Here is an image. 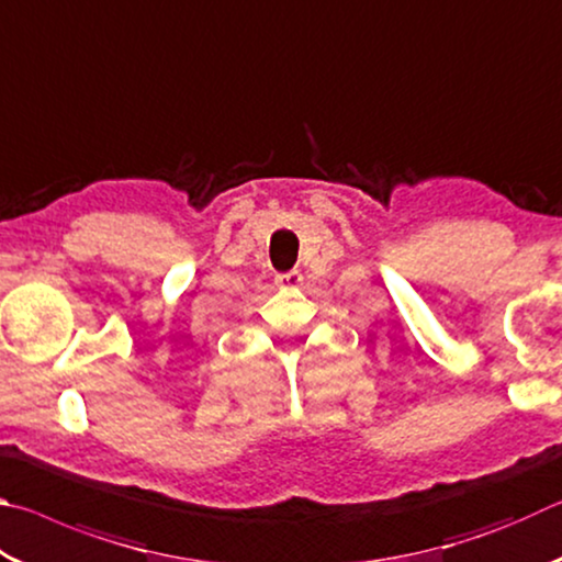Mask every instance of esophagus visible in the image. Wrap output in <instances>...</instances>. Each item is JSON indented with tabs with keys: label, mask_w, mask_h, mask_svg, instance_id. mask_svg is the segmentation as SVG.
<instances>
[{
	"label": "esophagus",
	"mask_w": 562,
	"mask_h": 562,
	"mask_svg": "<svg viewBox=\"0 0 562 562\" xmlns=\"http://www.w3.org/2000/svg\"><path fill=\"white\" fill-rule=\"evenodd\" d=\"M274 282H278L280 290H297V288H302V272L290 270L284 274H278V280Z\"/></svg>",
	"instance_id": "obj_1"
}]
</instances>
